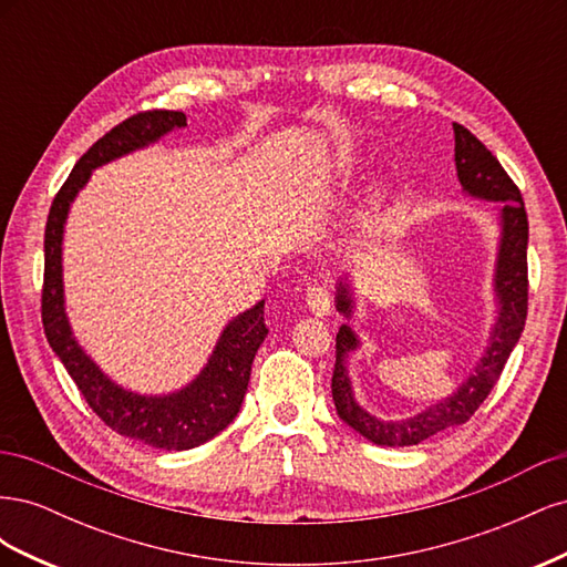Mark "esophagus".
<instances>
[{"mask_svg": "<svg viewBox=\"0 0 567 567\" xmlns=\"http://www.w3.org/2000/svg\"><path fill=\"white\" fill-rule=\"evenodd\" d=\"M307 307H310L315 317H329L333 307V296L329 288L312 286L307 288Z\"/></svg>", "mask_w": 567, "mask_h": 567, "instance_id": "1", "label": "esophagus"}]
</instances>
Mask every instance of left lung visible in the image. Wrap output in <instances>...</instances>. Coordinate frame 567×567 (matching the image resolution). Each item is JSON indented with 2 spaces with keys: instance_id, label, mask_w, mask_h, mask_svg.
Returning <instances> with one entry per match:
<instances>
[{
  "instance_id": "obj_1",
  "label": "left lung",
  "mask_w": 567,
  "mask_h": 567,
  "mask_svg": "<svg viewBox=\"0 0 567 567\" xmlns=\"http://www.w3.org/2000/svg\"><path fill=\"white\" fill-rule=\"evenodd\" d=\"M454 161L463 192L473 198L499 203L502 238L494 267L496 321L489 331L485 354L480 357L475 371L450 398L423 409L421 414L402 421H383L359 406L348 375V357L359 348V338L348 323L340 326L336 336V369L331 392L338 416L350 427L381 447H409L433 437L452 425L466 423L477 406L499 381L508 357L520 340L527 317V213L518 186L506 175L502 163L492 151L463 125L454 123ZM350 284H338L336 310L342 317H352Z\"/></svg>"
}]
</instances>
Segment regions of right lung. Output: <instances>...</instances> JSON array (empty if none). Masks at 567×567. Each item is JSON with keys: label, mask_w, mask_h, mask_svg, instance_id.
<instances>
[{"label": "right lung", "mask_w": 567, "mask_h": 567, "mask_svg": "<svg viewBox=\"0 0 567 567\" xmlns=\"http://www.w3.org/2000/svg\"><path fill=\"white\" fill-rule=\"evenodd\" d=\"M177 127H186L182 111L136 113L101 136L75 163L47 217L42 288L44 336L94 414L115 433L167 452L194 450L236 419L248 390L252 359L269 333L265 300L225 326L208 364L192 383L169 394H140L113 383L75 340L63 300L61 244L68 210L80 188L90 182L92 169L158 142L163 134Z\"/></svg>", "instance_id": "add662e5"}]
</instances>
